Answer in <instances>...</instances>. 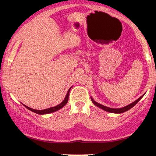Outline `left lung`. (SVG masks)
Wrapping results in <instances>:
<instances>
[{
  "label": "left lung",
  "mask_w": 156,
  "mask_h": 156,
  "mask_svg": "<svg viewBox=\"0 0 156 156\" xmlns=\"http://www.w3.org/2000/svg\"><path fill=\"white\" fill-rule=\"evenodd\" d=\"M144 95V94H143L142 96H141L140 98H138L136 101H135L133 103H131L130 104L126 105V106L125 107H122V108H109V107H107V106H105V105H102V104H100V103H98V102H96L95 101H94V99L91 97V100H92V102L93 103H94V105H95L96 106L99 107L100 108L103 109V110L105 111V112H110V113H114V114H121V113H123V112H127V111H128L129 109H130L131 108H133V107L135 105L136 103L139 102L141 98H143V96Z\"/></svg>",
  "instance_id": "left-lung-1"
}]
</instances>
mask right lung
<instances>
[{"mask_svg":"<svg viewBox=\"0 0 156 156\" xmlns=\"http://www.w3.org/2000/svg\"><path fill=\"white\" fill-rule=\"evenodd\" d=\"M72 87H70V88L69 89V90L67 91V94H66L65 98H64V101H62L61 103H59V104L55 105V106H54V107H51V108H48L47 109H43V110H36V109L30 108V107H28L27 105H24V104H23V105H24L26 108H28V110L31 111V112H34V113H36V114H41V115H43V114H51V113L57 112V111H58L59 109L63 108L64 105H65L67 103L68 99H69V91H70V89H71V88H72Z\"/></svg>","mask_w":156,"mask_h":156,"instance_id":"obj_1","label":"right lung"}]
</instances>
